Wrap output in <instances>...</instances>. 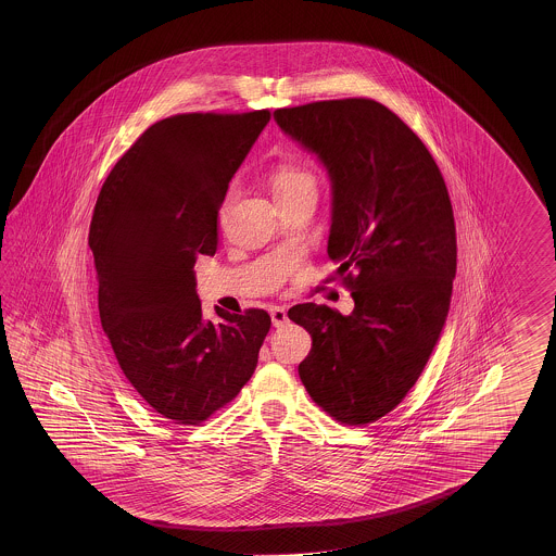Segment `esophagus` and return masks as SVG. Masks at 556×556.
Here are the masks:
<instances>
[{"label":"esophagus","mask_w":556,"mask_h":556,"mask_svg":"<svg viewBox=\"0 0 556 556\" xmlns=\"http://www.w3.org/2000/svg\"><path fill=\"white\" fill-rule=\"evenodd\" d=\"M270 318H273L274 328H282L283 324L288 321V312H286V307H270Z\"/></svg>","instance_id":"esophagus-1"}]
</instances>
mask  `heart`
I'll return each instance as SVG.
<instances>
[{"instance_id":"1","label":"heart","mask_w":556,"mask_h":556,"mask_svg":"<svg viewBox=\"0 0 556 556\" xmlns=\"http://www.w3.org/2000/svg\"><path fill=\"white\" fill-rule=\"evenodd\" d=\"M270 182H273L274 199L290 197L302 189H316V180L306 168L292 163L276 166Z\"/></svg>"}]
</instances>
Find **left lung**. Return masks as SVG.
<instances>
[{"label": "left lung", "instance_id": "1", "mask_svg": "<svg viewBox=\"0 0 556 556\" xmlns=\"http://www.w3.org/2000/svg\"><path fill=\"white\" fill-rule=\"evenodd\" d=\"M274 121L328 173V256L355 304L348 316L316 304L288 309L312 336L298 374L338 421H378L414 388L450 314V192L426 144L378 101L276 109Z\"/></svg>", "mask_w": 556, "mask_h": 556}]
</instances>
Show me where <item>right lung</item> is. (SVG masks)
<instances>
[{
  "label": "right lung",
  "instance_id": "add662e5",
  "mask_svg": "<svg viewBox=\"0 0 556 556\" xmlns=\"http://www.w3.org/2000/svg\"><path fill=\"white\" fill-rule=\"evenodd\" d=\"M270 121L190 113L142 132L109 173L89 228L99 316L118 366L156 414L197 426L252 378L264 309L204 319L194 262L214 256L228 182Z\"/></svg>",
  "mask_w": 556,
  "mask_h": 556
}]
</instances>
